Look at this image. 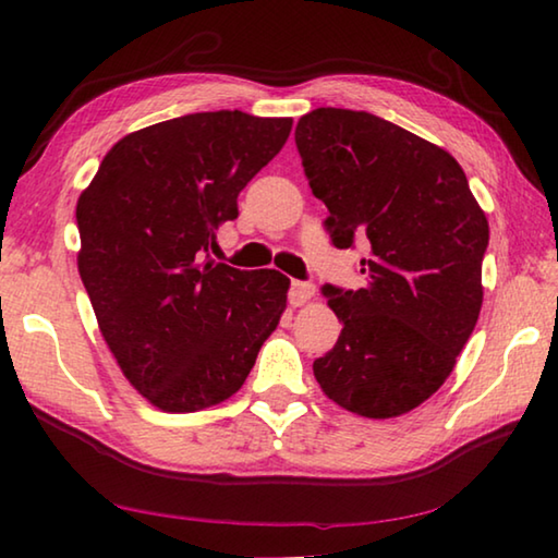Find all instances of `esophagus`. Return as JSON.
Here are the masks:
<instances>
[{"label": "esophagus", "instance_id": "1", "mask_svg": "<svg viewBox=\"0 0 558 558\" xmlns=\"http://www.w3.org/2000/svg\"><path fill=\"white\" fill-rule=\"evenodd\" d=\"M315 298V286L313 282H302V280H295L290 286V292H288V300L292 307H300L305 305V302H310Z\"/></svg>", "mask_w": 558, "mask_h": 558}]
</instances>
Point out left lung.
Instances as JSON below:
<instances>
[{
  "mask_svg": "<svg viewBox=\"0 0 558 558\" xmlns=\"http://www.w3.org/2000/svg\"><path fill=\"white\" fill-rule=\"evenodd\" d=\"M295 145L332 243H369L364 288H323L342 335L315 379L347 411L396 418L440 389L475 329L485 211L456 157L372 112L317 108Z\"/></svg>",
  "mask_w": 558,
  "mask_h": 558,
  "instance_id": "1",
  "label": "left lung"
}]
</instances>
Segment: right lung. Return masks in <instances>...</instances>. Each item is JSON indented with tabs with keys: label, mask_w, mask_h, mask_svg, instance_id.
<instances>
[{
	"label": "right lung",
	"mask_w": 558,
	"mask_h": 558,
	"mask_svg": "<svg viewBox=\"0 0 558 558\" xmlns=\"http://www.w3.org/2000/svg\"><path fill=\"white\" fill-rule=\"evenodd\" d=\"M290 128L241 110L157 122L112 145L78 196V272L102 339L159 411L231 399L286 313L282 272L214 263L209 248Z\"/></svg>",
	"instance_id": "add662e5"
}]
</instances>
